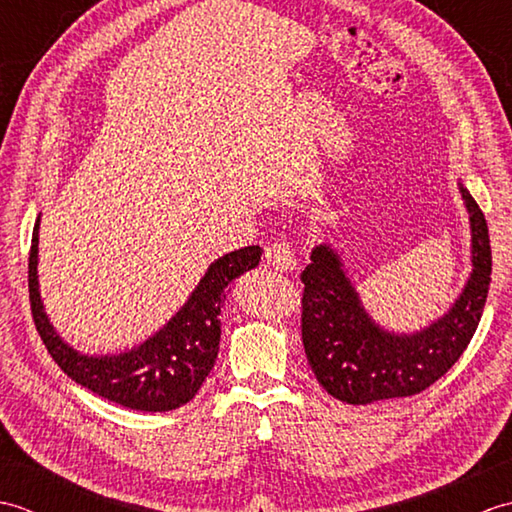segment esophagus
Listing matches in <instances>:
<instances>
[{"label":"esophagus","instance_id":"obj_1","mask_svg":"<svg viewBox=\"0 0 512 512\" xmlns=\"http://www.w3.org/2000/svg\"><path fill=\"white\" fill-rule=\"evenodd\" d=\"M264 257L266 262L277 268V270H284V273H288V270H295L297 268V259H295V253H292V248L286 244V242H273L268 244L266 250H264Z\"/></svg>","mask_w":512,"mask_h":512}]
</instances>
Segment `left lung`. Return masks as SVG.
<instances>
[{
    "mask_svg": "<svg viewBox=\"0 0 512 512\" xmlns=\"http://www.w3.org/2000/svg\"><path fill=\"white\" fill-rule=\"evenodd\" d=\"M460 184L471 222L473 273L449 312L429 328L396 334L363 308L343 262L328 244L301 273V339L321 387L347 405L420 394L442 378L471 343L491 286V239L484 213Z\"/></svg>",
    "mask_w": 512,
    "mask_h": 512,
    "instance_id": "1",
    "label": "left lung"
}]
</instances>
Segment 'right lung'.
I'll list each match as a JSON object with an SVG mask.
<instances>
[{
  "label": "right lung",
  "instance_id": "right-lung-1",
  "mask_svg": "<svg viewBox=\"0 0 512 512\" xmlns=\"http://www.w3.org/2000/svg\"><path fill=\"white\" fill-rule=\"evenodd\" d=\"M39 220L28 257L30 310L43 345L74 383L136 411H171L198 394L220 350V312L231 281L262 262V248L233 250L206 270L187 303L145 343L121 354L76 352L52 328L39 295Z\"/></svg>",
  "mask_w": 512,
  "mask_h": 512
}]
</instances>
